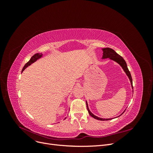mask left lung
Returning <instances> with one entry per match:
<instances>
[{
  "label": "left lung",
  "mask_w": 153,
  "mask_h": 153,
  "mask_svg": "<svg viewBox=\"0 0 153 153\" xmlns=\"http://www.w3.org/2000/svg\"><path fill=\"white\" fill-rule=\"evenodd\" d=\"M102 50L103 52L102 59L109 58L110 60H112V61H114L115 62H116L117 63H118L119 65L122 67L124 71L126 73V75L128 76L129 81H130V82H131V85L132 89H133V81H132V78H131V73L129 71V69H128V66H127L126 62V61H124V59L121 56V55H119L118 53H117L112 48H102ZM86 105H87V110H88V112H89V114L93 118H94L97 120H100V121H108V120L112 119H103V118H100V117H97L96 115H94L89 110V107H88V104H87V101H86ZM123 114H121L120 115H121ZM120 115H119V116H120Z\"/></svg>",
  "instance_id": "1"
}]
</instances>
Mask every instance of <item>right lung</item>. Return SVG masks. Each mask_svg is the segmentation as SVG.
<instances>
[{"instance_id": "right-lung-1", "label": "right lung", "mask_w": 153, "mask_h": 153, "mask_svg": "<svg viewBox=\"0 0 153 153\" xmlns=\"http://www.w3.org/2000/svg\"><path fill=\"white\" fill-rule=\"evenodd\" d=\"M42 56H43V54L41 53H38L34 54V55H33V56H32V57L30 58V59L29 60V61L27 62L25 64V65L24 66V67L23 68V69H22V71H24L25 68H27L29 66H30V64H32V63H34V62H36V61H37V60L40 59L41 57H42ZM65 119H66V118H65Z\"/></svg>"}]
</instances>
